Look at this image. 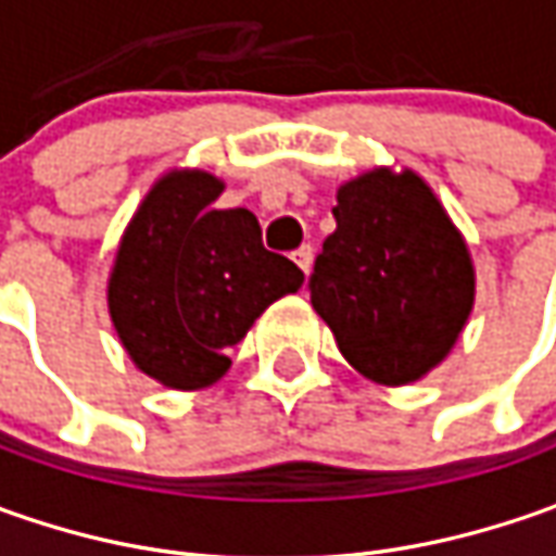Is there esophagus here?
<instances>
[{
  "mask_svg": "<svg viewBox=\"0 0 556 556\" xmlns=\"http://www.w3.org/2000/svg\"><path fill=\"white\" fill-rule=\"evenodd\" d=\"M293 263L303 268V271H309V268H312V247L309 244L296 247V250H293Z\"/></svg>",
  "mask_w": 556,
  "mask_h": 556,
  "instance_id": "34e87169",
  "label": "esophagus"
}]
</instances>
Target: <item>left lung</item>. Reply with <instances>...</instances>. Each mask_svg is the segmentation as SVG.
<instances>
[{
    "label": "left lung",
    "instance_id": "obj_1",
    "mask_svg": "<svg viewBox=\"0 0 556 556\" xmlns=\"http://www.w3.org/2000/svg\"><path fill=\"white\" fill-rule=\"evenodd\" d=\"M333 219L309 275L312 306L355 371L412 383L448 355L473 309L467 244L408 169L346 182Z\"/></svg>",
    "mask_w": 556,
    "mask_h": 556
}]
</instances>
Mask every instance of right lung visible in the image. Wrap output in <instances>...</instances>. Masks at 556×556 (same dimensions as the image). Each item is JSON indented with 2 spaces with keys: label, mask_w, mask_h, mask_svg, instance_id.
<instances>
[{
  "label": "right lung",
  "mask_w": 556,
  "mask_h": 556,
  "mask_svg": "<svg viewBox=\"0 0 556 556\" xmlns=\"http://www.w3.org/2000/svg\"><path fill=\"white\" fill-rule=\"evenodd\" d=\"M219 194L223 182L201 169L163 176L126 228L108 285L126 353L173 390L219 380L228 346L303 285L288 256L263 247L250 210L213 206Z\"/></svg>",
  "instance_id": "right-lung-1"
}]
</instances>
